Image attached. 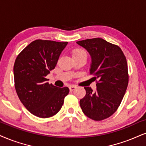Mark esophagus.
<instances>
[{
  "label": "esophagus",
  "mask_w": 146,
  "mask_h": 146,
  "mask_svg": "<svg viewBox=\"0 0 146 146\" xmlns=\"http://www.w3.org/2000/svg\"><path fill=\"white\" fill-rule=\"evenodd\" d=\"M76 87L75 85H70L69 86V89H70V91H74L75 89H76Z\"/></svg>",
  "instance_id": "34e87169"
}]
</instances>
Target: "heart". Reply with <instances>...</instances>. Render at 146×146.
<instances>
[{"instance_id":"b5f03b06","label":"heart","mask_w":146,"mask_h":146,"mask_svg":"<svg viewBox=\"0 0 146 146\" xmlns=\"http://www.w3.org/2000/svg\"><path fill=\"white\" fill-rule=\"evenodd\" d=\"M80 55H87V53L82 48H76L72 51V57L80 56Z\"/></svg>"}]
</instances>
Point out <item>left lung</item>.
Listing matches in <instances>:
<instances>
[{
	"mask_svg": "<svg viewBox=\"0 0 146 146\" xmlns=\"http://www.w3.org/2000/svg\"><path fill=\"white\" fill-rule=\"evenodd\" d=\"M92 59L90 74L96 81L95 92L84 87L86 95L80 100L82 111L91 119L100 121L109 118L121 103L129 83L127 59L119 46L100 38L78 41Z\"/></svg>",
	"mask_w": 146,
	"mask_h": 146,
	"instance_id": "left-lung-1",
	"label": "left lung"
}]
</instances>
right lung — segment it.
<instances>
[{"instance_id":"right-lung-1","label":"right lung","mask_w":146,"mask_h":146,"mask_svg":"<svg viewBox=\"0 0 146 146\" xmlns=\"http://www.w3.org/2000/svg\"><path fill=\"white\" fill-rule=\"evenodd\" d=\"M68 42L38 40L30 43L16 57L13 66L16 92L23 105L31 114L49 118L62 108L68 87L48 84L45 77L56 66Z\"/></svg>"}]
</instances>
